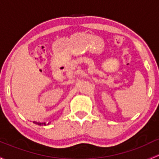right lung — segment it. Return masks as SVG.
I'll use <instances>...</instances> for the list:
<instances>
[{
    "mask_svg": "<svg viewBox=\"0 0 159 159\" xmlns=\"http://www.w3.org/2000/svg\"><path fill=\"white\" fill-rule=\"evenodd\" d=\"M37 123L38 125H42V124H44V125H46V124H45V123Z\"/></svg>",
    "mask_w": 159,
    "mask_h": 159,
    "instance_id": "obj_1",
    "label": "right lung"
}]
</instances>
